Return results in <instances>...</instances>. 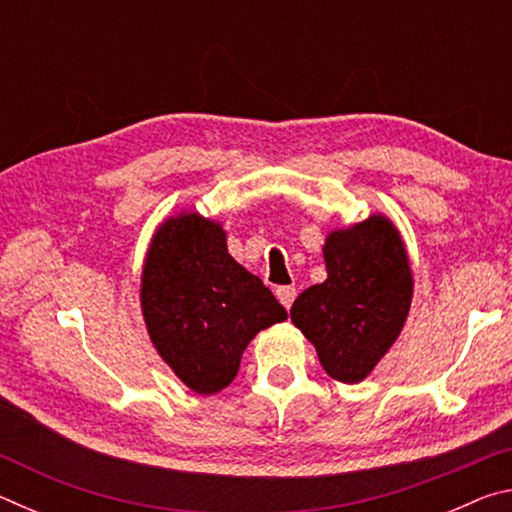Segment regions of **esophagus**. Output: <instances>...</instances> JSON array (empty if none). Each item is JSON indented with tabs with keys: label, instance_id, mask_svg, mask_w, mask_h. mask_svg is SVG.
Wrapping results in <instances>:
<instances>
[{
	"label": "esophagus",
	"instance_id": "obj_1",
	"mask_svg": "<svg viewBox=\"0 0 512 512\" xmlns=\"http://www.w3.org/2000/svg\"><path fill=\"white\" fill-rule=\"evenodd\" d=\"M275 296L282 302L284 309H291L293 300H296V296H298V291H296V287H280L275 291Z\"/></svg>",
	"mask_w": 512,
	"mask_h": 512
}]
</instances>
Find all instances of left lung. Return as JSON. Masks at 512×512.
I'll return each mask as SVG.
<instances>
[{
	"mask_svg": "<svg viewBox=\"0 0 512 512\" xmlns=\"http://www.w3.org/2000/svg\"><path fill=\"white\" fill-rule=\"evenodd\" d=\"M323 257L327 280L300 293L291 320L329 377L359 384L391 350L409 316V255L393 221L372 214L329 232Z\"/></svg>",
	"mask_w": 512,
	"mask_h": 512,
	"instance_id": "8db88e82",
	"label": "left lung"
}]
</instances>
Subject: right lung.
<instances>
[{
	"instance_id": "add662e5",
	"label": "right lung",
	"mask_w": 512,
	"mask_h": 512,
	"mask_svg": "<svg viewBox=\"0 0 512 512\" xmlns=\"http://www.w3.org/2000/svg\"><path fill=\"white\" fill-rule=\"evenodd\" d=\"M140 305L153 348L198 395L230 386L255 334L287 320L262 280L232 259L223 225L198 212L169 216L153 232Z\"/></svg>"
}]
</instances>
